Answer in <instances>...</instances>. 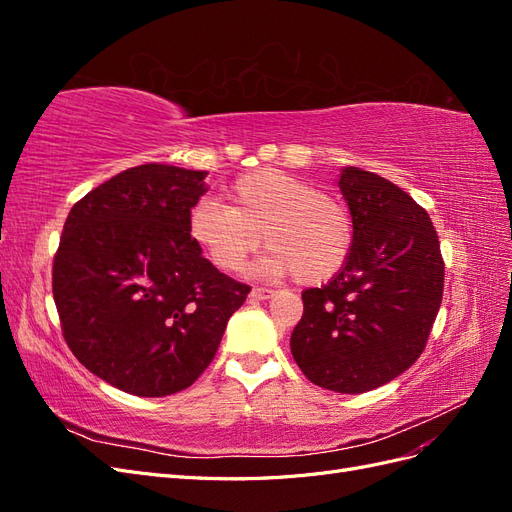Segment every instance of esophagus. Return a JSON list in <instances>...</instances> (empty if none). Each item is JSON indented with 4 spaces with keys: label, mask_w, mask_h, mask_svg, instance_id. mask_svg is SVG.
I'll return each mask as SVG.
<instances>
[{
    "label": "esophagus",
    "mask_w": 512,
    "mask_h": 512,
    "mask_svg": "<svg viewBox=\"0 0 512 512\" xmlns=\"http://www.w3.org/2000/svg\"><path fill=\"white\" fill-rule=\"evenodd\" d=\"M273 292H275V290H271V288L254 286V288H252V292H250V297H252V299H256V301H265V299L273 297Z\"/></svg>",
    "instance_id": "1"
}]
</instances>
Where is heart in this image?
<instances>
[{
    "mask_svg": "<svg viewBox=\"0 0 512 512\" xmlns=\"http://www.w3.org/2000/svg\"><path fill=\"white\" fill-rule=\"evenodd\" d=\"M190 235L222 271H239L265 237L271 252L258 262L256 273H294L301 284L331 280L352 250L348 209L309 181L273 168L232 183L228 207L200 200L190 215Z\"/></svg>",
    "mask_w": 512,
    "mask_h": 512,
    "instance_id": "1",
    "label": "heart"
}]
</instances>
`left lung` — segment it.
Returning <instances> with one entry per match:
<instances>
[{
  "instance_id": "left-lung-1",
  "label": "left lung",
  "mask_w": 512,
  "mask_h": 512,
  "mask_svg": "<svg viewBox=\"0 0 512 512\" xmlns=\"http://www.w3.org/2000/svg\"><path fill=\"white\" fill-rule=\"evenodd\" d=\"M339 188L352 215V250L329 284L303 290L290 350L309 382L356 395L404 374L425 350L444 260L429 213L395 183L346 166Z\"/></svg>"
}]
</instances>
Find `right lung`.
Segmentation results:
<instances>
[{
    "label": "right lung",
    "instance_id": "right-lung-1",
    "mask_svg": "<svg viewBox=\"0 0 512 512\" xmlns=\"http://www.w3.org/2000/svg\"><path fill=\"white\" fill-rule=\"evenodd\" d=\"M205 170L141 164L76 203L53 260L61 333L91 374L138 397L188 389L252 288L190 235Z\"/></svg>",
    "mask_w": 512,
    "mask_h": 512
}]
</instances>
